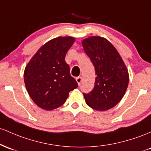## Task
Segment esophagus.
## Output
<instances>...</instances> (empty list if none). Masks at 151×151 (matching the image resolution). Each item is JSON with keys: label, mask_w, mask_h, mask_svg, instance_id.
I'll return each instance as SVG.
<instances>
[{"label": "esophagus", "mask_w": 151, "mask_h": 151, "mask_svg": "<svg viewBox=\"0 0 151 151\" xmlns=\"http://www.w3.org/2000/svg\"><path fill=\"white\" fill-rule=\"evenodd\" d=\"M76 81H77L78 86H81V82H82V78H81V77H77L76 78Z\"/></svg>", "instance_id": "1"}]
</instances>
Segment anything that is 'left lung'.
Wrapping results in <instances>:
<instances>
[{"label": "left lung", "instance_id": "obj_1", "mask_svg": "<svg viewBox=\"0 0 151 151\" xmlns=\"http://www.w3.org/2000/svg\"><path fill=\"white\" fill-rule=\"evenodd\" d=\"M82 45L96 76L93 89L83 93L86 104L96 111H107L116 106L125 95L129 82L128 69L107 39L91 36L84 39Z\"/></svg>", "mask_w": 151, "mask_h": 151}]
</instances>
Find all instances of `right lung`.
Returning <instances> with one entry per match:
<instances>
[{
	"instance_id": "right-lung-1",
	"label": "right lung",
	"mask_w": 151,
	"mask_h": 151,
	"mask_svg": "<svg viewBox=\"0 0 151 151\" xmlns=\"http://www.w3.org/2000/svg\"><path fill=\"white\" fill-rule=\"evenodd\" d=\"M73 37H58L41 47L27 64L24 82L30 97L38 107L52 111L62 106L69 92L78 87L65 60Z\"/></svg>"
}]
</instances>
